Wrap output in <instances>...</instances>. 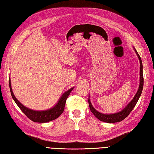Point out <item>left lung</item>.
I'll return each mask as SVG.
<instances>
[{
    "label": "left lung",
    "instance_id": "8db88e82",
    "mask_svg": "<svg viewBox=\"0 0 154 154\" xmlns=\"http://www.w3.org/2000/svg\"><path fill=\"white\" fill-rule=\"evenodd\" d=\"M136 53L138 55L140 60V85H139V89L137 91L136 95L134 97V99L132 100L131 102H130L128 105L124 108V109L120 111L119 112H117L115 114H102L99 112H98L97 110H95L92 106V104L91 103V101L89 98V105L90 110L92 113L98 119L100 120V121H103V122H105L108 123H114V122H119L120 121L123 120L124 119L129 115V114L131 112V111L133 110L134 108L136 106V104L138 102L139 98L141 95L142 89H143V66H142V62L141 57H140L138 52L134 49Z\"/></svg>",
    "mask_w": 154,
    "mask_h": 154
}]
</instances>
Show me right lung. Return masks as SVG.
<instances>
[{"instance_id":"1","label":"right lung","mask_w":154,"mask_h":154,"mask_svg":"<svg viewBox=\"0 0 154 154\" xmlns=\"http://www.w3.org/2000/svg\"><path fill=\"white\" fill-rule=\"evenodd\" d=\"M9 87H10V90H11V93L12 97V99H14L15 103L17 104L18 106L20 109V110L22 111L24 114L29 119L35 122H40V123H44V122H50V121L54 120L55 119H57V118L60 116L61 114L63 113L65 108V104L66 103V100L67 97L70 94V93L71 91L73 89V88H71L69 90L66 91L60 100L58 101L57 104L55 105L54 107L52 108L47 110L44 111H36V110H33L30 109H28V108L25 107L23 104H22L19 101L16 99L15 97L14 93L12 92V87H11V79H9Z\"/></svg>"}]
</instances>
